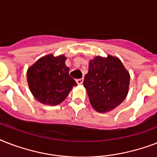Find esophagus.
Listing matches in <instances>:
<instances>
[{"label":"esophagus","mask_w":157,"mask_h":157,"mask_svg":"<svg viewBox=\"0 0 157 157\" xmlns=\"http://www.w3.org/2000/svg\"><path fill=\"white\" fill-rule=\"evenodd\" d=\"M83 81H84L83 78L77 79V80H76V83L78 84V85H82V84H83Z\"/></svg>","instance_id":"1"}]
</instances>
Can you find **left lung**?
I'll return each instance as SVG.
<instances>
[{"instance_id": "obj_1", "label": "left lung", "mask_w": 157, "mask_h": 157, "mask_svg": "<svg viewBox=\"0 0 157 157\" xmlns=\"http://www.w3.org/2000/svg\"><path fill=\"white\" fill-rule=\"evenodd\" d=\"M129 71L117 57L96 56L89 62L83 85L91 106L105 113L119 106L126 98L129 86Z\"/></svg>"}]
</instances>
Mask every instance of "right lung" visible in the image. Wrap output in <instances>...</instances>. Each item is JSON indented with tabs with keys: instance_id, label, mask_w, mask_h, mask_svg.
<instances>
[{
	"instance_id": "obj_1",
	"label": "right lung",
	"mask_w": 157,
	"mask_h": 157,
	"mask_svg": "<svg viewBox=\"0 0 157 157\" xmlns=\"http://www.w3.org/2000/svg\"><path fill=\"white\" fill-rule=\"evenodd\" d=\"M64 54L41 57L28 67L27 80L31 92L40 103L50 106L61 103L77 84L69 76Z\"/></svg>"
}]
</instances>
